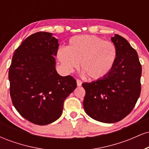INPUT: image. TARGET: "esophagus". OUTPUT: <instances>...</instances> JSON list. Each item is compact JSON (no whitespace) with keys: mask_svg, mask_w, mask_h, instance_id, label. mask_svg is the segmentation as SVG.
I'll use <instances>...</instances> for the list:
<instances>
[{"mask_svg":"<svg viewBox=\"0 0 149 149\" xmlns=\"http://www.w3.org/2000/svg\"><path fill=\"white\" fill-rule=\"evenodd\" d=\"M76 83H77V85H78V87L81 86V85H82V81H81V80H76Z\"/></svg>","mask_w":149,"mask_h":149,"instance_id":"esophagus-1","label":"esophagus"}]
</instances>
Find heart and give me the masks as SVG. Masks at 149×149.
<instances>
[{"label": "heart", "mask_w": 149, "mask_h": 149, "mask_svg": "<svg viewBox=\"0 0 149 149\" xmlns=\"http://www.w3.org/2000/svg\"><path fill=\"white\" fill-rule=\"evenodd\" d=\"M57 57L67 72L81 69L89 78L99 80L111 72L117 58V49L111 42L95 36H76L69 40L66 48L58 51Z\"/></svg>", "instance_id": "heart-1"}]
</instances>
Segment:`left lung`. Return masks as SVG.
Listing matches in <instances>:
<instances>
[{
	"label": "left lung",
	"instance_id": "1",
	"mask_svg": "<svg viewBox=\"0 0 149 149\" xmlns=\"http://www.w3.org/2000/svg\"><path fill=\"white\" fill-rule=\"evenodd\" d=\"M111 41L117 49V58L111 72L102 79L82 85L85 90V113L105 123L118 122L126 117L141 92V65L137 52L118 34L111 38Z\"/></svg>",
	"mask_w": 149,
	"mask_h": 149
}]
</instances>
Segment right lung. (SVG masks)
Wrapping results in <instances>:
<instances>
[{
    "instance_id": "1",
    "label": "right lung",
    "mask_w": 149,
    "mask_h": 149,
    "mask_svg": "<svg viewBox=\"0 0 149 149\" xmlns=\"http://www.w3.org/2000/svg\"><path fill=\"white\" fill-rule=\"evenodd\" d=\"M58 39L52 33L38 32L15 51L9 69L10 93L16 110L29 122L52 123L62 113L64 102L76 88L72 76L56 70Z\"/></svg>"
}]
</instances>
